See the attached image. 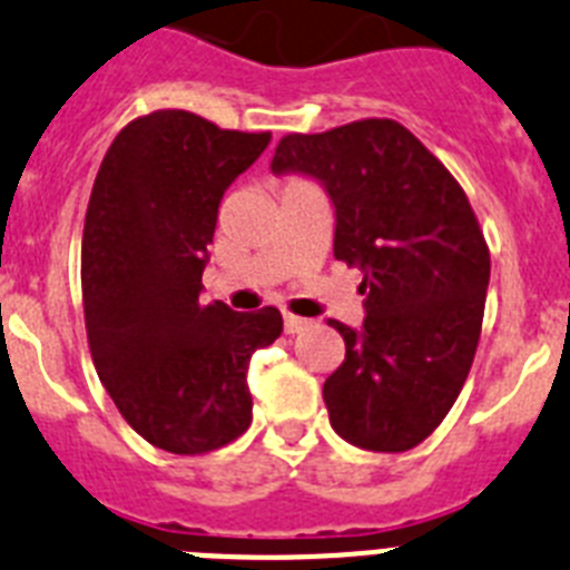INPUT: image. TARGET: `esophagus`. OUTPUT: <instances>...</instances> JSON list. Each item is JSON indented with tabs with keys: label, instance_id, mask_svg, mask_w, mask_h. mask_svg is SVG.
I'll return each mask as SVG.
<instances>
[{
	"label": "esophagus",
	"instance_id": "1",
	"mask_svg": "<svg viewBox=\"0 0 570 570\" xmlns=\"http://www.w3.org/2000/svg\"><path fill=\"white\" fill-rule=\"evenodd\" d=\"M308 320L296 317V314H285V334H299L303 328H308Z\"/></svg>",
	"mask_w": 570,
	"mask_h": 570
}]
</instances>
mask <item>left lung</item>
Wrapping results in <instances>:
<instances>
[{
	"label": "left lung",
	"instance_id": "obj_1",
	"mask_svg": "<svg viewBox=\"0 0 570 570\" xmlns=\"http://www.w3.org/2000/svg\"><path fill=\"white\" fill-rule=\"evenodd\" d=\"M271 169L323 181L334 256L363 271V328L328 320L345 340L323 386L334 432L372 452L412 450L461 395L481 337L490 247L466 193L389 118L285 135Z\"/></svg>",
	"mask_w": 570,
	"mask_h": 570
}]
</instances>
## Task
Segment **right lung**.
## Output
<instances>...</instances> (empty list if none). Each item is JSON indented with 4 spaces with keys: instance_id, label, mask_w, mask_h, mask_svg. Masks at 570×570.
I'll return each instance as SVG.
<instances>
[{
    "instance_id": "1",
    "label": "right lung",
    "mask_w": 570,
    "mask_h": 570,
    "mask_svg": "<svg viewBox=\"0 0 570 570\" xmlns=\"http://www.w3.org/2000/svg\"><path fill=\"white\" fill-rule=\"evenodd\" d=\"M271 132L184 109L135 118L111 140L82 227V311L95 368L126 424L175 455H204L250 426L247 363L282 314L204 305L202 274L225 189Z\"/></svg>"
}]
</instances>
